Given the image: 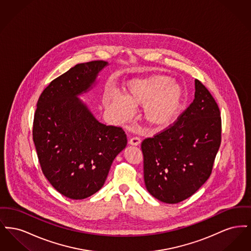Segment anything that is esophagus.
Returning a JSON list of instances; mask_svg holds the SVG:
<instances>
[{
  "label": "esophagus",
  "instance_id": "obj_1",
  "mask_svg": "<svg viewBox=\"0 0 251 251\" xmlns=\"http://www.w3.org/2000/svg\"><path fill=\"white\" fill-rule=\"evenodd\" d=\"M141 143V139L137 136H134V137H131V139L129 140V144L130 145H133V146H138Z\"/></svg>",
  "mask_w": 251,
  "mask_h": 251
}]
</instances>
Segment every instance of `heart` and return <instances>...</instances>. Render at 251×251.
<instances>
[{"mask_svg": "<svg viewBox=\"0 0 251 251\" xmlns=\"http://www.w3.org/2000/svg\"><path fill=\"white\" fill-rule=\"evenodd\" d=\"M105 106L121 120H129L132 106H144V120L152 131L170 127L183 107L184 91L171 77L153 74L129 81L124 86V97L109 93L104 98Z\"/></svg>", "mask_w": 251, "mask_h": 251, "instance_id": "1", "label": "heart"}]
</instances>
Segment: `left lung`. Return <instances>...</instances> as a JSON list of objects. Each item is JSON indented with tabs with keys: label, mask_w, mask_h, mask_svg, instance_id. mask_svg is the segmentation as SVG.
<instances>
[{
	"label": "left lung",
	"mask_w": 251,
	"mask_h": 251,
	"mask_svg": "<svg viewBox=\"0 0 251 251\" xmlns=\"http://www.w3.org/2000/svg\"><path fill=\"white\" fill-rule=\"evenodd\" d=\"M191 104L167 129L141 143L148 191L163 202L179 203L209 179L221 144L220 110L199 80Z\"/></svg>",
	"instance_id": "8db88e82"
}]
</instances>
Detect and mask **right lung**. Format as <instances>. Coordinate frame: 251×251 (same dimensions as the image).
<instances>
[{"instance_id": "obj_1", "label": "right lung", "mask_w": 251, "mask_h": 251, "mask_svg": "<svg viewBox=\"0 0 251 251\" xmlns=\"http://www.w3.org/2000/svg\"><path fill=\"white\" fill-rule=\"evenodd\" d=\"M106 65L98 60L74 66L52 80L37 100L33 140L39 165L54 189L72 200L99 191L127 145L121 127L100 123L77 98Z\"/></svg>"}]
</instances>
